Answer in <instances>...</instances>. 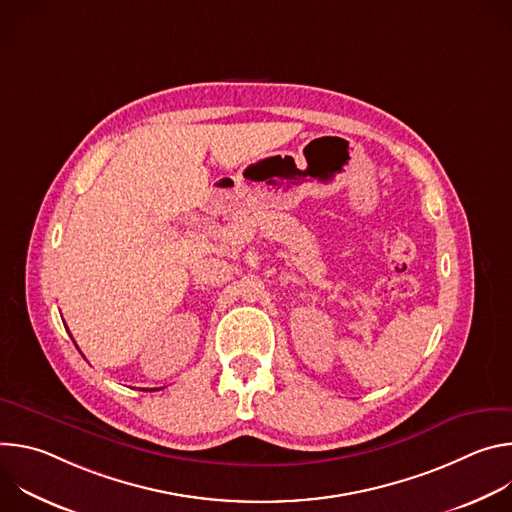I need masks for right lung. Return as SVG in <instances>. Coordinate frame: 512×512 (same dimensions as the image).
Returning a JSON list of instances; mask_svg holds the SVG:
<instances>
[{"mask_svg": "<svg viewBox=\"0 0 512 512\" xmlns=\"http://www.w3.org/2000/svg\"><path fill=\"white\" fill-rule=\"evenodd\" d=\"M154 391H156V389H154Z\"/></svg>", "mask_w": 512, "mask_h": 512, "instance_id": "right-lung-1", "label": "right lung"}]
</instances>
